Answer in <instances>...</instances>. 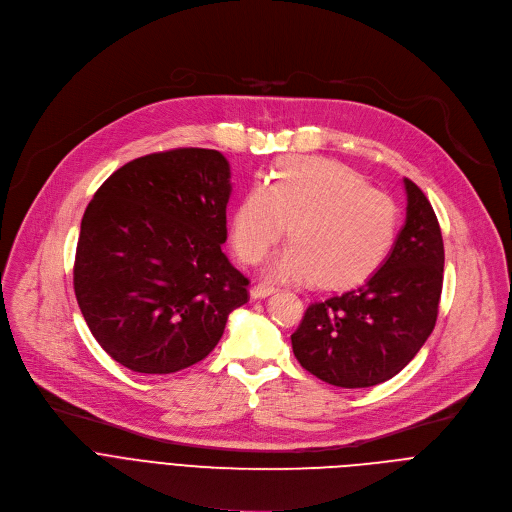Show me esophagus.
<instances>
[{
  "instance_id": "obj_1",
  "label": "esophagus",
  "mask_w": 512,
  "mask_h": 512,
  "mask_svg": "<svg viewBox=\"0 0 512 512\" xmlns=\"http://www.w3.org/2000/svg\"><path fill=\"white\" fill-rule=\"evenodd\" d=\"M276 293V287L274 285H254L252 289H250V297L252 299H266V297H270V295H274Z\"/></svg>"
}]
</instances>
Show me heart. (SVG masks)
<instances>
[{"mask_svg":"<svg viewBox=\"0 0 512 512\" xmlns=\"http://www.w3.org/2000/svg\"><path fill=\"white\" fill-rule=\"evenodd\" d=\"M291 246L268 266L276 278L350 287L388 254L399 211L342 162L293 156L280 160L270 183H254L232 217V240L244 262H258L282 236Z\"/></svg>","mask_w":512,"mask_h":512,"instance_id":"1","label":"heart"}]
</instances>
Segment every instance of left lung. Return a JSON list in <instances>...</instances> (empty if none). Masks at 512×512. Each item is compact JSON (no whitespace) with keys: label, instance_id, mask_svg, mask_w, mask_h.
Instances as JSON below:
<instances>
[{"label":"left lung","instance_id":"left-lung-1","mask_svg":"<svg viewBox=\"0 0 512 512\" xmlns=\"http://www.w3.org/2000/svg\"><path fill=\"white\" fill-rule=\"evenodd\" d=\"M407 221L388 258L360 287L311 303L291 335L299 364L319 380L366 388L399 374L431 335L443 238L425 193L409 179Z\"/></svg>","mask_w":512,"mask_h":512}]
</instances>
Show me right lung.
<instances>
[{
    "label": "right lung",
    "instance_id": "add662e5",
    "mask_svg": "<svg viewBox=\"0 0 512 512\" xmlns=\"http://www.w3.org/2000/svg\"><path fill=\"white\" fill-rule=\"evenodd\" d=\"M230 162L177 148L118 168L81 221L73 285L97 344L122 366L170 374L217 346L248 278L221 252Z\"/></svg>",
    "mask_w": 512,
    "mask_h": 512
}]
</instances>
